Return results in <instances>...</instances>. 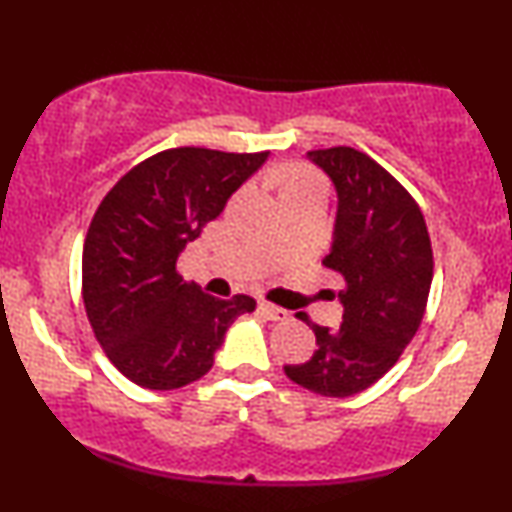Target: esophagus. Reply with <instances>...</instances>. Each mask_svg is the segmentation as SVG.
I'll return each mask as SVG.
<instances>
[{
	"instance_id": "obj_1",
	"label": "esophagus",
	"mask_w": 512,
	"mask_h": 512,
	"mask_svg": "<svg viewBox=\"0 0 512 512\" xmlns=\"http://www.w3.org/2000/svg\"><path fill=\"white\" fill-rule=\"evenodd\" d=\"M260 313L267 317V320H289V310L279 308V305H272L267 301L260 303Z\"/></svg>"
}]
</instances>
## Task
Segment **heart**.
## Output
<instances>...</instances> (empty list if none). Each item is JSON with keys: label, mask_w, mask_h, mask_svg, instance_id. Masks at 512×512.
Returning a JSON list of instances; mask_svg holds the SVG:
<instances>
[{"label": "heart", "mask_w": 512, "mask_h": 512, "mask_svg": "<svg viewBox=\"0 0 512 512\" xmlns=\"http://www.w3.org/2000/svg\"><path fill=\"white\" fill-rule=\"evenodd\" d=\"M281 182V197H296V195H310V192H322V180L315 170L298 166H286L279 175Z\"/></svg>", "instance_id": "1"}]
</instances>
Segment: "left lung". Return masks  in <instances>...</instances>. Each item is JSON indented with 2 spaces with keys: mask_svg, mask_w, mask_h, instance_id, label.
Returning a JSON list of instances; mask_svg holds the SVG:
<instances>
[{
  "mask_svg": "<svg viewBox=\"0 0 512 512\" xmlns=\"http://www.w3.org/2000/svg\"><path fill=\"white\" fill-rule=\"evenodd\" d=\"M337 190L330 255L322 260L344 279L337 330L315 325L310 361L284 366L305 390L351 397L397 363L424 320L433 279V250L419 204L387 170L351 146L308 151Z\"/></svg>",
  "mask_w": 512,
  "mask_h": 512,
  "instance_id": "1",
  "label": "left lung"
}]
</instances>
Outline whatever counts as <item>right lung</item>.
<instances>
[{
    "mask_svg": "<svg viewBox=\"0 0 512 512\" xmlns=\"http://www.w3.org/2000/svg\"><path fill=\"white\" fill-rule=\"evenodd\" d=\"M267 156L180 146L146 158L103 197L86 233L81 291L98 344L127 380L146 390L195 383L233 320L255 310L243 293L221 301L187 284L175 264Z\"/></svg>",
    "mask_w": 512,
    "mask_h": 512,
    "instance_id": "right-lung-1",
    "label": "right lung"
}]
</instances>
